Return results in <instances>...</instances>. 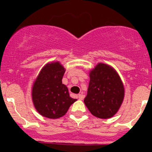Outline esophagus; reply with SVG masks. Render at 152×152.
<instances>
[{
	"label": "esophagus",
	"mask_w": 152,
	"mask_h": 152,
	"mask_svg": "<svg viewBox=\"0 0 152 152\" xmlns=\"http://www.w3.org/2000/svg\"><path fill=\"white\" fill-rule=\"evenodd\" d=\"M84 95L83 94H79L78 95V98H79V100H84Z\"/></svg>",
	"instance_id": "obj_1"
}]
</instances>
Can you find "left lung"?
Segmentation results:
<instances>
[{"instance_id": "8db88e82", "label": "left lung", "mask_w": 152, "mask_h": 152, "mask_svg": "<svg viewBox=\"0 0 152 152\" xmlns=\"http://www.w3.org/2000/svg\"><path fill=\"white\" fill-rule=\"evenodd\" d=\"M124 92L123 82L115 69L99 63L90 72L88 94L84 102L94 116L109 119L119 110Z\"/></svg>"}]
</instances>
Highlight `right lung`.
Wrapping results in <instances>:
<instances>
[{
	"instance_id": "add662e5",
	"label": "right lung",
	"mask_w": 152,
	"mask_h": 152,
	"mask_svg": "<svg viewBox=\"0 0 152 152\" xmlns=\"http://www.w3.org/2000/svg\"><path fill=\"white\" fill-rule=\"evenodd\" d=\"M64 72L59 62H51L45 64L36 77L32 98L35 108L42 116L49 119L61 117L77 100L70 96L68 88L62 84Z\"/></svg>"
}]
</instances>
